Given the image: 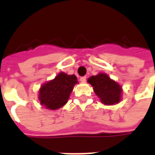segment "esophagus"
Masks as SVG:
<instances>
[{
	"mask_svg": "<svg viewBox=\"0 0 155 155\" xmlns=\"http://www.w3.org/2000/svg\"><path fill=\"white\" fill-rule=\"evenodd\" d=\"M80 81H81V82H82V83H84V82L86 81V76H83V77H81Z\"/></svg>",
	"mask_w": 155,
	"mask_h": 155,
	"instance_id": "esophagus-1",
	"label": "esophagus"
}]
</instances>
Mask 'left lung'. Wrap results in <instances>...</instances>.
<instances>
[{"label":"left lung","instance_id":"1","mask_svg":"<svg viewBox=\"0 0 155 155\" xmlns=\"http://www.w3.org/2000/svg\"><path fill=\"white\" fill-rule=\"evenodd\" d=\"M88 82L93 86L94 92L103 104L112 105L118 104L121 100L122 87L106 74L93 75L88 79Z\"/></svg>","mask_w":155,"mask_h":155}]
</instances>
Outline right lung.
Segmentation results:
<instances>
[{
	"label": "right lung",
	"instance_id": "right-lung-1",
	"mask_svg": "<svg viewBox=\"0 0 155 155\" xmlns=\"http://www.w3.org/2000/svg\"><path fill=\"white\" fill-rule=\"evenodd\" d=\"M74 74L61 72L54 80L44 84L39 91V100L48 110H57L67 103L74 84H77Z\"/></svg>",
	"mask_w": 155,
	"mask_h": 155
}]
</instances>
